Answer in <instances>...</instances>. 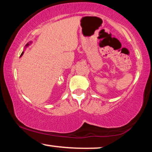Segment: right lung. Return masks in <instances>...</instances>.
<instances>
[{
	"label": "right lung",
	"mask_w": 152,
	"mask_h": 152,
	"mask_svg": "<svg viewBox=\"0 0 152 152\" xmlns=\"http://www.w3.org/2000/svg\"><path fill=\"white\" fill-rule=\"evenodd\" d=\"M26 46H28V44H27V45H26ZM23 53H21V55H22V54H23Z\"/></svg>",
	"instance_id": "1"
}]
</instances>
